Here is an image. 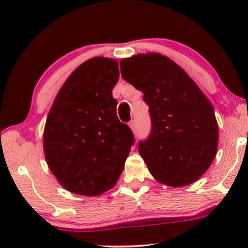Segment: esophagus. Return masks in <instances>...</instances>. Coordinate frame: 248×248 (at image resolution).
<instances>
[{
    "mask_svg": "<svg viewBox=\"0 0 248 248\" xmlns=\"http://www.w3.org/2000/svg\"><path fill=\"white\" fill-rule=\"evenodd\" d=\"M136 125H137V123H136V120H131V121H130V123H129V127H130V128H131L132 130H134V129H136Z\"/></svg>",
    "mask_w": 248,
    "mask_h": 248,
    "instance_id": "obj_1",
    "label": "esophagus"
}]
</instances>
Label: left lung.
I'll list each match as a JSON object with an SVG mask.
<instances>
[{"instance_id": "left-lung-1", "label": "left lung", "mask_w": 248, "mask_h": 248, "mask_svg": "<svg viewBox=\"0 0 248 248\" xmlns=\"http://www.w3.org/2000/svg\"><path fill=\"white\" fill-rule=\"evenodd\" d=\"M120 71L149 106L151 132L138 146L150 173L171 187L195 183L217 150L219 129L211 103L189 75L162 54L123 59Z\"/></svg>"}]
</instances>
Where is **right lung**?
Segmentation results:
<instances>
[{
  "mask_svg": "<svg viewBox=\"0 0 248 248\" xmlns=\"http://www.w3.org/2000/svg\"><path fill=\"white\" fill-rule=\"evenodd\" d=\"M118 79L114 59H90L71 73L49 111L46 161L73 194L97 196L111 189L134 143L131 129L117 117L111 91Z\"/></svg>",
  "mask_w": 248,
  "mask_h": 248,
  "instance_id": "add662e5",
  "label": "right lung"
}]
</instances>
